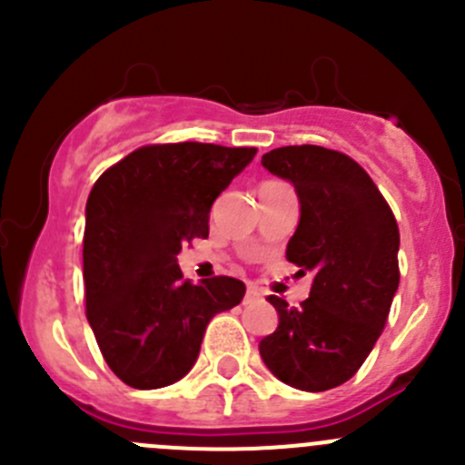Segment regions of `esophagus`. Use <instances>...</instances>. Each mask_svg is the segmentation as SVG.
Segmentation results:
<instances>
[{
	"label": "esophagus",
	"instance_id": "esophagus-1",
	"mask_svg": "<svg viewBox=\"0 0 465 465\" xmlns=\"http://www.w3.org/2000/svg\"><path fill=\"white\" fill-rule=\"evenodd\" d=\"M259 299H261V292L254 288V285H250L245 292V299H242V303H254V302H259Z\"/></svg>",
	"mask_w": 465,
	"mask_h": 465
}]
</instances>
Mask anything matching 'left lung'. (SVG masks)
Listing matches in <instances>:
<instances>
[{
  "label": "left lung",
  "mask_w": 465,
  "mask_h": 465,
  "mask_svg": "<svg viewBox=\"0 0 465 465\" xmlns=\"http://www.w3.org/2000/svg\"><path fill=\"white\" fill-rule=\"evenodd\" d=\"M261 163L294 186L302 215L285 259L312 272L299 308L267 297L279 326L261 340V358L281 382L326 391L355 376L382 332L401 281V233L378 186L346 154L285 145Z\"/></svg>",
  "instance_id": "obj_1"
}]
</instances>
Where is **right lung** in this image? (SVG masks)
Segmentation results:
<instances>
[{
	"label": "right lung",
	"mask_w": 465,
	"mask_h": 465,
	"mask_svg": "<svg viewBox=\"0 0 465 465\" xmlns=\"http://www.w3.org/2000/svg\"><path fill=\"white\" fill-rule=\"evenodd\" d=\"M256 148L143 145L107 168L85 206L87 322L107 367L134 389H159L193 369L206 323L238 306L232 276L182 279L177 254L209 236V211Z\"/></svg>",
	"instance_id": "add662e5"
}]
</instances>
